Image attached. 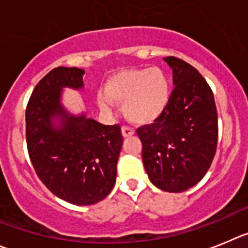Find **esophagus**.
<instances>
[{
	"instance_id": "obj_1",
	"label": "esophagus",
	"mask_w": 248,
	"mask_h": 248,
	"mask_svg": "<svg viewBox=\"0 0 248 248\" xmlns=\"http://www.w3.org/2000/svg\"><path fill=\"white\" fill-rule=\"evenodd\" d=\"M121 132H122V136H124V138L131 137V136L135 135V131H133L132 128H129V127H127V126L122 127V128H121Z\"/></svg>"
}]
</instances>
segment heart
<instances>
[{"mask_svg":"<svg viewBox=\"0 0 248 248\" xmlns=\"http://www.w3.org/2000/svg\"><path fill=\"white\" fill-rule=\"evenodd\" d=\"M170 96V80L163 69L132 68L111 75L97 102L102 110H108L111 101L122 105L124 117L131 124L143 126L159 119L168 108Z\"/></svg>","mask_w":248,"mask_h":248,"instance_id":"obj_1","label":"heart"}]
</instances>
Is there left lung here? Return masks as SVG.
I'll use <instances>...</instances> for the list:
<instances>
[{
    "instance_id": "obj_1",
    "label": "left lung",
    "mask_w": 248,
    "mask_h": 248,
    "mask_svg": "<svg viewBox=\"0 0 248 248\" xmlns=\"http://www.w3.org/2000/svg\"><path fill=\"white\" fill-rule=\"evenodd\" d=\"M173 70L168 108L152 124L137 128L149 180L169 193H182L200 182L217 146L214 93L199 71L175 57L164 58Z\"/></svg>"
}]
</instances>
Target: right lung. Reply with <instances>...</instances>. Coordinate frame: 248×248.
I'll list each match as a JSON object with an SVG mask.
<instances>
[{
	"label": "right lung",
	"instance_id": "add662e5",
	"mask_svg": "<svg viewBox=\"0 0 248 248\" xmlns=\"http://www.w3.org/2000/svg\"><path fill=\"white\" fill-rule=\"evenodd\" d=\"M79 68L58 66L38 82L26 108V138L35 173L54 195L74 205H93L112 190L124 138L119 124L106 126L62 105L63 88H84Z\"/></svg>",
	"mask_w": 248,
	"mask_h": 248
}]
</instances>
